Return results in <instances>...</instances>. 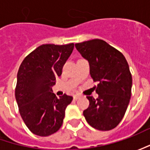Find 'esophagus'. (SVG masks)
<instances>
[{"label":"esophagus","instance_id":"obj_1","mask_svg":"<svg viewBox=\"0 0 150 150\" xmlns=\"http://www.w3.org/2000/svg\"><path fill=\"white\" fill-rule=\"evenodd\" d=\"M73 98H74V99H75V100H77L78 98H80V95H79V94H75V95L73 96Z\"/></svg>","mask_w":150,"mask_h":150}]
</instances>
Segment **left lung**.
I'll list each match as a JSON object with an SVG mask.
<instances>
[{
  "mask_svg": "<svg viewBox=\"0 0 150 150\" xmlns=\"http://www.w3.org/2000/svg\"><path fill=\"white\" fill-rule=\"evenodd\" d=\"M75 47L90 66V75L98 82V98L88 96L89 107L83 115L96 129L108 131L117 127L129 103L132 75L124 56L100 39H93Z\"/></svg>",
  "mask_w": 150,
  "mask_h": 150,
  "instance_id": "left-lung-1",
  "label": "left lung"
}]
</instances>
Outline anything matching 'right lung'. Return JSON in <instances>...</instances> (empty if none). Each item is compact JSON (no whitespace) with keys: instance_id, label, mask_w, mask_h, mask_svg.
<instances>
[{"instance_id":"1","label":"right lung","mask_w":150,"mask_h":150,"mask_svg":"<svg viewBox=\"0 0 150 150\" xmlns=\"http://www.w3.org/2000/svg\"><path fill=\"white\" fill-rule=\"evenodd\" d=\"M74 44H43L27 55L17 72L15 96L19 112L29 130L38 136L58 131L65 109L72 101L64 94L57 98L52 87L72 54Z\"/></svg>"}]
</instances>
